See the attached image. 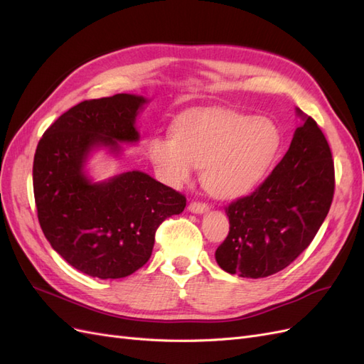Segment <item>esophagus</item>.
Listing matches in <instances>:
<instances>
[{"instance_id": "obj_1", "label": "esophagus", "mask_w": 364, "mask_h": 364, "mask_svg": "<svg viewBox=\"0 0 364 364\" xmlns=\"http://www.w3.org/2000/svg\"><path fill=\"white\" fill-rule=\"evenodd\" d=\"M189 210H191V212H193V213H203V212L209 210V206H208L206 203H201V201H192V203L189 204Z\"/></svg>"}]
</instances>
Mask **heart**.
Wrapping results in <instances>:
<instances>
[{"label":"heart","mask_w":364,"mask_h":364,"mask_svg":"<svg viewBox=\"0 0 364 364\" xmlns=\"http://www.w3.org/2000/svg\"><path fill=\"white\" fill-rule=\"evenodd\" d=\"M279 146L282 134L271 119L206 112L180 118L172 136H152L147 155L172 186L188 183L195 167H204L203 183L210 193L237 198L263 180Z\"/></svg>","instance_id":"obj_1"}]
</instances>
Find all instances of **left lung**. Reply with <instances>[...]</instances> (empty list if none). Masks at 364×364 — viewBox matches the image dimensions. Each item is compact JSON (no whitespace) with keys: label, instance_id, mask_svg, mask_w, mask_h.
Listing matches in <instances>:
<instances>
[{"label":"left lung","instance_id":"1","mask_svg":"<svg viewBox=\"0 0 364 364\" xmlns=\"http://www.w3.org/2000/svg\"><path fill=\"white\" fill-rule=\"evenodd\" d=\"M289 151L258 188L226 206L229 234L218 266L232 275L264 278L291 264L312 243L335 191L332 152L321 129L303 115Z\"/></svg>","mask_w":364,"mask_h":364}]
</instances>
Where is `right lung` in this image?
Returning <instances> with one entry per match:
<instances>
[{"mask_svg":"<svg viewBox=\"0 0 364 364\" xmlns=\"http://www.w3.org/2000/svg\"><path fill=\"white\" fill-rule=\"evenodd\" d=\"M146 100L117 93L73 106L46 130L33 158V195L50 246L82 274L123 278L152 255L155 232L178 215L186 197L147 173L132 171L92 183L85 163L93 147L119 151L135 143V118Z\"/></svg>","mask_w":364,"mask_h":364,"instance_id":"1","label":"right lung"}]
</instances>
